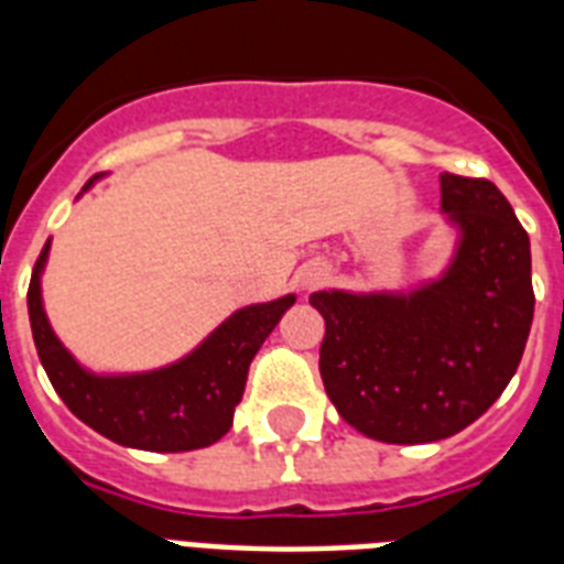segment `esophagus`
<instances>
[{
    "label": "esophagus",
    "mask_w": 564,
    "mask_h": 564,
    "mask_svg": "<svg viewBox=\"0 0 564 564\" xmlns=\"http://www.w3.org/2000/svg\"><path fill=\"white\" fill-rule=\"evenodd\" d=\"M327 278H330V269H327V263H318V260L316 263L304 265L299 274V281L304 290H316V286H322V283L327 281Z\"/></svg>",
    "instance_id": "1"
}]
</instances>
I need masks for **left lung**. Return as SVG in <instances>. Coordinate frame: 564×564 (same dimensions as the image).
<instances>
[{
    "label": "left lung",
    "mask_w": 564,
    "mask_h": 564,
    "mask_svg": "<svg viewBox=\"0 0 564 564\" xmlns=\"http://www.w3.org/2000/svg\"><path fill=\"white\" fill-rule=\"evenodd\" d=\"M451 263L412 290H322L318 371L336 412L386 445L438 442L477 421L516 375L533 325L530 237L491 181L442 175Z\"/></svg>",
    "instance_id": "8db88e82"
}]
</instances>
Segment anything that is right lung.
Returning a JSON list of instances; mask_svg holds the SVG:
<instances>
[{"instance_id": "add662e5", "label": "right lung", "mask_w": 564, "mask_h": 564, "mask_svg": "<svg viewBox=\"0 0 564 564\" xmlns=\"http://www.w3.org/2000/svg\"><path fill=\"white\" fill-rule=\"evenodd\" d=\"M93 181H87L84 189H90ZM48 246L52 239L43 246L31 272V334L48 380L75 419L117 445L154 454H181L219 442L242 401L248 366L283 313L295 304V295L237 310L198 348L163 369L96 375L66 351L48 325L40 290Z\"/></svg>"}]
</instances>
